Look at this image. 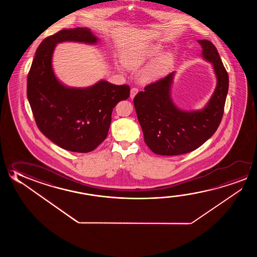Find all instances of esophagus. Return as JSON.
Wrapping results in <instances>:
<instances>
[{
  "instance_id": "34e87169",
  "label": "esophagus",
  "mask_w": 257,
  "mask_h": 257,
  "mask_svg": "<svg viewBox=\"0 0 257 257\" xmlns=\"http://www.w3.org/2000/svg\"><path fill=\"white\" fill-rule=\"evenodd\" d=\"M138 93V88H133L131 89L130 97L131 98H134L136 96V94Z\"/></svg>"
}]
</instances>
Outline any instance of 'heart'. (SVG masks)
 Instances as JSON below:
<instances>
[{"instance_id":"b5f03b06","label":"heart","mask_w":257,"mask_h":257,"mask_svg":"<svg viewBox=\"0 0 257 257\" xmlns=\"http://www.w3.org/2000/svg\"><path fill=\"white\" fill-rule=\"evenodd\" d=\"M162 52L160 45H148L141 48H136L127 53L122 58V63L130 70H138L151 60L155 58ZM173 62L171 53H164L158 56L150 65L140 72V80L143 83H149L160 79L164 75ZM118 70L123 71L121 65H117Z\"/></svg>"}]
</instances>
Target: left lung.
Segmentation results:
<instances>
[{
	"label": "left lung",
	"mask_w": 257,
	"mask_h": 257,
	"mask_svg": "<svg viewBox=\"0 0 257 257\" xmlns=\"http://www.w3.org/2000/svg\"><path fill=\"white\" fill-rule=\"evenodd\" d=\"M202 57L211 63L216 87L201 109H180L171 96L176 72L148 85L134 99L144 142L155 154L177 156L196 150L210 139L222 118L228 90V75L219 53L209 40H197Z\"/></svg>",
	"instance_id": "8db88e82"
}]
</instances>
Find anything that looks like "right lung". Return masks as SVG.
I'll return each mask as SVG.
<instances>
[{
	"label": "right lung",
	"instance_id": "1",
	"mask_svg": "<svg viewBox=\"0 0 257 257\" xmlns=\"http://www.w3.org/2000/svg\"><path fill=\"white\" fill-rule=\"evenodd\" d=\"M88 28L61 30L43 40L28 75L27 94L39 130L53 143L72 152H92L106 138L112 111L130 95L128 85L105 80L86 88L69 87L55 75L53 55L57 44L97 45Z\"/></svg>",
	"mask_w": 257,
	"mask_h": 257
}]
</instances>
